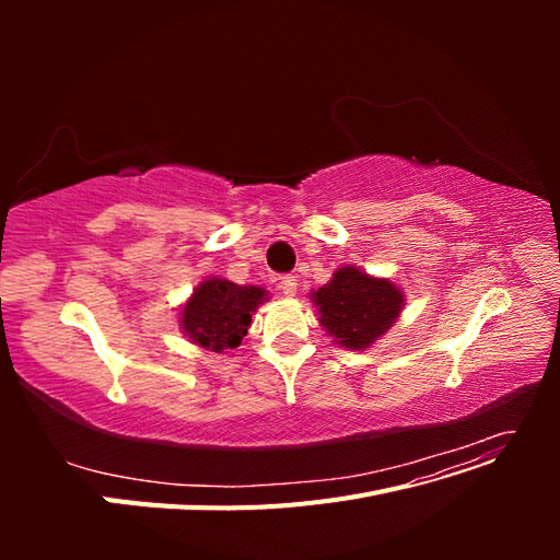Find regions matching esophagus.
I'll return each instance as SVG.
<instances>
[{
  "label": "esophagus",
  "instance_id": "34e87169",
  "mask_svg": "<svg viewBox=\"0 0 560 560\" xmlns=\"http://www.w3.org/2000/svg\"><path fill=\"white\" fill-rule=\"evenodd\" d=\"M278 287L284 296H296V278L294 276H280Z\"/></svg>",
  "mask_w": 560,
  "mask_h": 560
}]
</instances>
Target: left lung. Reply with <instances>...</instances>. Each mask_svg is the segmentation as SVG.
Instances as JSON below:
<instances>
[{
  "label": "left lung",
  "instance_id": "8db88e82",
  "mask_svg": "<svg viewBox=\"0 0 560 560\" xmlns=\"http://www.w3.org/2000/svg\"><path fill=\"white\" fill-rule=\"evenodd\" d=\"M319 322L334 341L350 350L369 348L395 325L404 294L385 278H371L354 266L338 268L329 284L313 292Z\"/></svg>",
  "mask_w": 560,
  "mask_h": 560
}]
</instances>
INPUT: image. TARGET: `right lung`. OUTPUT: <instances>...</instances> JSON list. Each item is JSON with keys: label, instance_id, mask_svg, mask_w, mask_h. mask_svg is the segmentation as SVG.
<instances>
[{"label": "right lung", "instance_id": "right-lung-1", "mask_svg": "<svg viewBox=\"0 0 560 560\" xmlns=\"http://www.w3.org/2000/svg\"><path fill=\"white\" fill-rule=\"evenodd\" d=\"M266 301L264 287H241L229 280L210 278L196 287L186 301L179 325L194 343L222 352L238 348L252 325V313Z\"/></svg>", "mask_w": 560, "mask_h": 560}]
</instances>
